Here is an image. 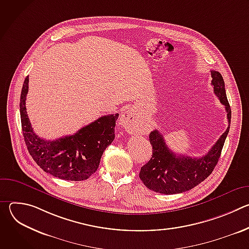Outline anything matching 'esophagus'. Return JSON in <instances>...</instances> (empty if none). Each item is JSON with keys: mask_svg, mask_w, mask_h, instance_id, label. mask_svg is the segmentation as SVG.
Wrapping results in <instances>:
<instances>
[{"mask_svg": "<svg viewBox=\"0 0 249 249\" xmlns=\"http://www.w3.org/2000/svg\"><path fill=\"white\" fill-rule=\"evenodd\" d=\"M119 122L122 127H124L129 133L135 132L138 125L135 110L133 108H127L126 110H124L120 115Z\"/></svg>", "mask_w": 249, "mask_h": 249, "instance_id": "esophagus-1", "label": "esophagus"}]
</instances>
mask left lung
I'll return each mask as SVG.
<instances>
[{"mask_svg": "<svg viewBox=\"0 0 249 249\" xmlns=\"http://www.w3.org/2000/svg\"><path fill=\"white\" fill-rule=\"evenodd\" d=\"M211 77L214 92L226 108L229 121L226 132L208 154L201 158H191L174 154L167 147L163 136L158 130L152 131L149 138L153 146V155L151 160L141 167L139 173L141 180L150 190L169 195L188 191L204 181L217 165L230 131L231 110L222 75L213 70Z\"/></svg>", "mask_w": 249, "mask_h": 249, "instance_id": "1", "label": "left lung"}]
</instances>
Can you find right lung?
Segmentation results:
<instances>
[{"label":"right lung","instance_id":"right-lung-1","mask_svg":"<svg viewBox=\"0 0 249 249\" xmlns=\"http://www.w3.org/2000/svg\"><path fill=\"white\" fill-rule=\"evenodd\" d=\"M28 76L25 78L19 102L22 134L28 153L45 172L64 180H86L99 165L101 156L115 138L119 114H109L80 129L76 134L49 141L33 132L27 116L25 99Z\"/></svg>","mask_w":249,"mask_h":249}]
</instances>
